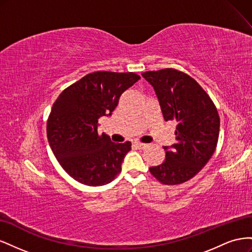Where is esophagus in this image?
I'll list each match as a JSON object with an SVG mask.
<instances>
[{
    "instance_id": "esophagus-1",
    "label": "esophagus",
    "mask_w": 252,
    "mask_h": 252,
    "mask_svg": "<svg viewBox=\"0 0 252 252\" xmlns=\"http://www.w3.org/2000/svg\"><path fill=\"white\" fill-rule=\"evenodd\" d=\"M133 146L136 147V148H139V149H144L145 147L147 146V144H144V143H141V142H134Z\"/></svg>"
}]
</instances>
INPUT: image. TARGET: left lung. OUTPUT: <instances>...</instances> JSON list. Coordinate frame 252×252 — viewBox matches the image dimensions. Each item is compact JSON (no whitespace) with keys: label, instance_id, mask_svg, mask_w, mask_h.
Masks as SVG:
<instances>
[{"label":"left lung","instance_id":"obj_1","mask_svg":"<svg viewBox=\"0 0 252 252\" xmlns=\"http://www.w3.org/2000/svg\"><path fill=\"white\" fill-rule=\"evenodd\" d=\"M154 87L164 120L175 121V143L164 146L165 161L149 171L165 185H178L199 172L216 150L220 118L209 95L188 74L166 68L142 73Z\"/></svg>","mask_w":252,"mask_h":252}]
</instances>
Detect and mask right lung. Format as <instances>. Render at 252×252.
Here are the masks:
<instances>
[{
    "instance_id": "add662e5",
    "label": "right lung",
    "mask_w": 252,
    "mask_h": 252,
    "mask_svg": "<svg viewBox=\"0 0 252 252\" xmlns=\"http://www.w3.org/2000/svg\"><path fill=\"white\" fill-rule=\"evenodd\" d=\"M140 80L133 72L96 71L66 88L47 122L49 146L63 169L84 185L108 184L122 170L131 143L97 134V121L111 116L121 94Z\"/></svg>"
}]
</instances>
